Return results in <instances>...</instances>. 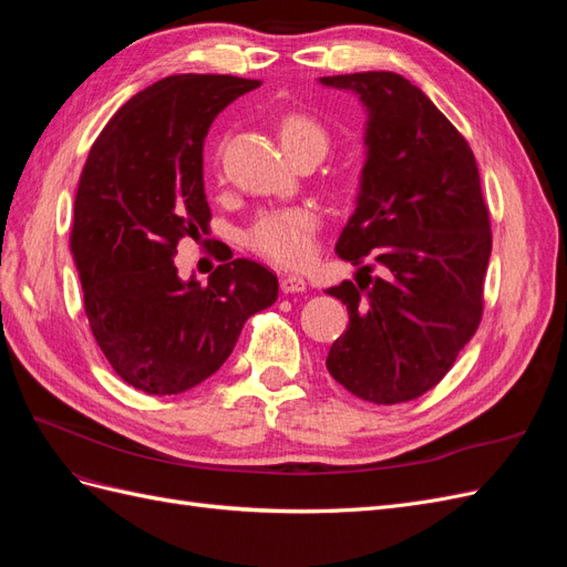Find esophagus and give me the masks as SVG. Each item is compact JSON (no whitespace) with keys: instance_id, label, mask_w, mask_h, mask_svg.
<instances>
[{"instance_id":"34e87169","label":"esophagus","mask_w":567,"mask_h":567,"mask_svg":"<svg viewBox=\"0 0 567 567\" xmlns=\"http://www.w3.org/2000/svg\"><path fill=\"white\" fill-rule=\"evenodd\" d=\"M281 290H284V293H305L307 281L302 277H298V274H284Z\"/></svg>"}]
</instances>
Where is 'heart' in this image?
<instances>
[{
  "label": "heart",
  "mask_w": 567,
  "mask_h": 567,
  "mask_svg": "<svg viewBox=\"0 0 567 567\" xmlns=\"http://www.w3.org/2000/svg\"><path fill=\"white\" fill-rule=\"evenodd\" d=\"M281 144L286 153L300 146H315L323 156L329 148V134L319 123L305 115H290L281 123ZM319 215L305 205L267 210L246 231V244L257 255L281 267H302L312 257Z\"/></svg>",
  "instance_id": "1"
}]
</instances>
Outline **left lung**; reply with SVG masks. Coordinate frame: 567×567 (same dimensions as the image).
<instances>
[{"label": "left lung", "mask_w": 567, "mask_h": 567, "mask_svg": "<svg viewBox=\"0 0 567 567\" xmlns=\"http://www.w3.org/2000/svg\"><path fill=\"white\" fill-rule=\"evenodd\" d=\"M367 111L364 167L336 255L362 262L326 293L350 323L326 369L375 404L416 400L442 381L483 317L489 215L471 146L416 84L390 71L319 78Z\"/></svg>", "instance_id": "1"}]
</instances>
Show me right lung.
<instances>
[{"instance_id": "1", "label": "right lung", "mask_w": 567, "mask_h": 567, "mask_svg": "<svg viewBox=\"0 0 567 567\" xmlns=\"http://www.w3.org/2000/svg\"><path fill=\"white\" fill-rule=\"evenodd\" d=\"M257 87L234 75L163 78L111 117L84 163L71 234L84 312L113 371L146 394L210 379L246 319L277 302L279 279L246 257L205 284L179 279L175 265L182 238L210 227L205 136Z\"/></svg>"}]
</instances>
